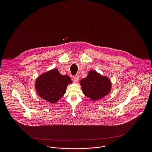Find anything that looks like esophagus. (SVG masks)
Listing matches in <instances>:
<instances>
[{"mask_svg": "<svg viewBox=\"0 0 152 152\" xmlns=\"http://www.w3.org/2000/svg\"><path fill=\"white\" fill-rule=\"evenodd\" d=\"M79 75H77V76H74L72 77L73 81L75 83H77L79 81Z\"/></svg>", "mask_w": 152, "mask_h": 152, "instance_id": "obj_1", "label": "esophagus"}]
</instances>
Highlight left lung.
Masks as SVG:
<instances>
[{
    "instance_id": "1",
    "label": "left lung",
    "mask_w": 152,
    "mask_h": 152,
    "mask_svg": "<svg viewBox=\"0 0 152 152\" xmlns=\"http://www.w3.org/2000/svg\"><path fill=\"white\" fill-rule=\"evenodd\" d=\"M80 83L84 94L94 101L106 96L112 89V83L108 77L102 76L94 70L90 71Z\"/></svg>"
}]
</instances>
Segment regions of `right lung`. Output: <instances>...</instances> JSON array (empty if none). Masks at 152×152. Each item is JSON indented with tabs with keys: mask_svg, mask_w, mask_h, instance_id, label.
Returning a JSON list of instances; mask_svg holds the SVG:
<instances>
[{
	"mask_svg": "<svg viewBox=\"0 0 152 152\" xmlns=\"http://www.w3.org/2000/svg\"><path fill=\"white\" fill-rule=\"evenodd\" d=\"M70 77L61 75L58 69H53L40 75L35 81V89L38 95L50 102H57L66 92L69 84H72Z\"/></svg>",
	"mask_w": 152,
	"mask_h": 152,
	"instance_id": "right-lung-1",
	"label": "right lung"
}]
</instances>
